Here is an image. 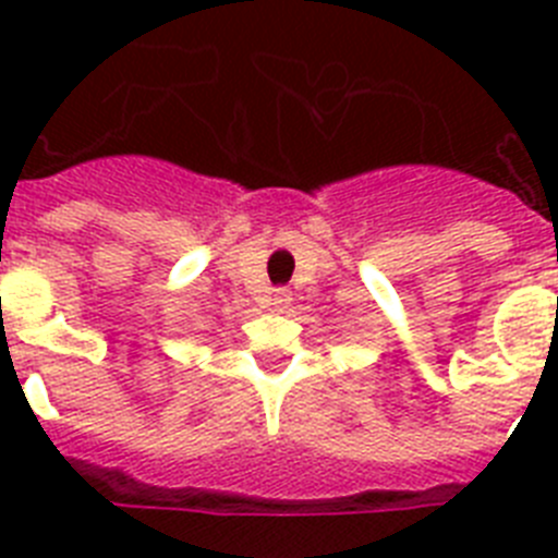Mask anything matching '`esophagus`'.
<instances>
[{"instance_id":"1","label":"esophagus","mask_w":558,"mask_h":558,"mask_svg":"<svg viewBox=\"0 0 558 558\" xmlns=\"http://www.w3.org/2000/svg\"><path fill=\"white\" fill-rule=\"evenodd\" d=\"M270 304H274V307L279 310V313H284V310H288L290 304H293V293H290L288 288H276L274 293H270Z\"/></svg>"}]
</instances>
